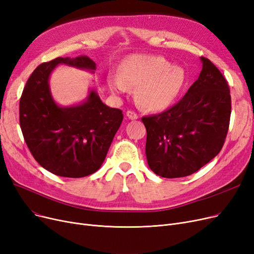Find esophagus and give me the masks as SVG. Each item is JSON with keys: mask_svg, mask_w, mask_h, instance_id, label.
<instances>
[{"mask_svg": "<svg viewBox=\"0 0 254 254\" xmlns=\"http://www.w3.org/2000/svg\"><path fill=\"white\" fill-rule=\"evenodd\" d=\"M127 117L128 118V119H130V120H135V119H138V114H136L135 112H133V111H127Z\"/></svg>", "mask_w": 254, "mask_h": 254, "instance_id": "34e87169", "label": "esophagus"}]
</instances>
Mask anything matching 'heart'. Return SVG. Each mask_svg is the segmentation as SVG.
Returning a JSON list of instances; mask_svg holds the SVG:
<instances>
[{
	"label": "heart",
	"mask_w": 254,
	"mask_h": 254,
	"mask_svg": "<svg viewBox=\"0 0 254 254\" xmlns=\"http://www.w3.org/2000/svg\"><path fill=\"white\" fill-rule=\"evenodd\" d=\"M119 75L112 80V87L118 92L127 91V84L136 87L137 103L151 112L170 106L186 81L183 68L158 55L130 56L121 64Z\"/></svg>",
	"instance_id": "b5f03b06"
}]
</instances>
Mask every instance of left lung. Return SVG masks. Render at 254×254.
I'll list each match as a JSON object with an SVG mask.
<instances>
[{
    "label": "left lung",
    "mask_w": 254,
    "mask_h": 254,
    "mask_svg": "<svg viewBox=\"0 0 254 254\" xmlns=\"http://www.w3.org/2000/svg\"><path fill=\"white\" fill-rule=\"evenodd\" d=\"M202 71L183 98L160 114L142 117L151 170L163 178L190 176L217 156L231 114L228 83L215 65L201 58Z\"/></svg>",
    "instance_id": "1"
}]
</instances>
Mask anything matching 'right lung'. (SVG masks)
Instances as JSON below:
<instances>
[{
	"mask_svg": "<svg viewBox=\"0 0 254 254\" xmlns=\"http://www.w3.org/2000/svg\"><path fill=\"white\" fill-rule=\"evenodd\" d=\"M59 64L94 73L88 56L58 58L37 67L20 100V126L26 144L45 170L61 177L81 178L103 163L124 114L106 106L95 90L78 105L61 107L51 95L49 77Z\"/></svg>",
	"mask_w": 254,
	"mask_h": 254,
	"instance_id": "1",
	"label": "right lung"
}]
</instances>
